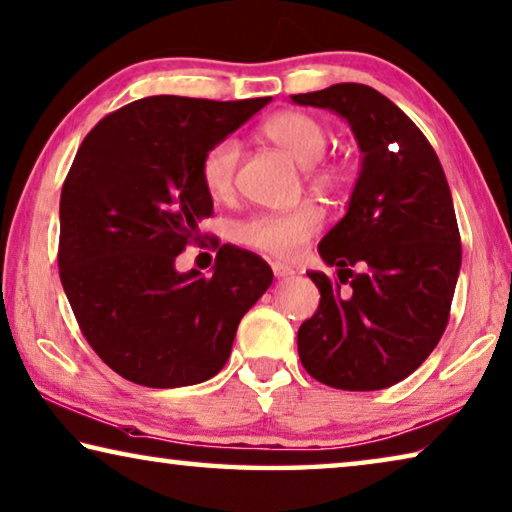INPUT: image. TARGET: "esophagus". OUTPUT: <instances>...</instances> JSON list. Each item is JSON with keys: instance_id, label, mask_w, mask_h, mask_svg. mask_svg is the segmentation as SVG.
I'll return each instance as SVG.
<instances>
[{"instance_id": "1", "label": "esophagus", "mask_w": 512, "mask_h": 512, "mask_svg": "<svg viewBox=\"0 0 512 512\" xmlns=\"http://www.w3.org/2000/svg\"><path fill=\"white\" fill-rule=\"evenodd\" d=\"M271 269H273L275 278H289V275H294V269H291V266H287V264H282V262H273Z\"/></svg>"}]
</instances>
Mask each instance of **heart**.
Here are the masks:
<instances>
[{"label":"heart","instance_id":"1","mask_svg":"<svg viewBox=\"0 0 512 512\" xmlns=\"http://www.w3.org/2000/svg\"><path fill=\"white\" fill-rule=\"evenodd\" d=\"M264 141L285 152L296 164L307 166L305 180L319 191H339L346 184V168L337 161H321L328 150V132L319 120L303 111H280L259 127ZM239 164V145L223 139L202 154L200 180L209 198L227 200L234 193ZM323 225V214L314 202H300L287 212L257 214L237 225V241L259 253L291 259Z\"/></svg>","mask_w":512,"mask_h":512}]
</instances>
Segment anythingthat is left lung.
<instances>
[{"label": "left lung", "instance_id": "left-lung-1", "mask_svg": "<svg viewBox=\"0 0 512 512\" xmlns=\"http://www.w3.org/2000/svg\"><path fill=\"white\" fill-rule=\"evenodd\" d=\"M291 100L346 118L364 154L346 216L319 243L339 280L307 273L321 300L298 328L300 362L335 389L392 387L421 367L449 323L462 246L442 164L376 88L335 84Z\"/></svg>", "mask_w": 512, "mask_h": 512}]
</instances>
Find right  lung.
<instances>
[{
  "mask_svg": "<svg viewBox=\"0 0 512 512\" xmlns=\"http://www.w3.org/2000/svg\"><path fill=\"white\" fill-rule=\"evenodd\" d=\"M269 102L143 97L104 116L79 145L61 189V285L86 342L136 385L216 376L241 316L271 287V266L230 243L209 278L175 271L214 214L202 154Z\"/></svg>",
  "mask_w": 512,
  "mask_h": 512,
  "instance_id": "right-lung-1",
  "label": "right lung"
}]
</instances>
